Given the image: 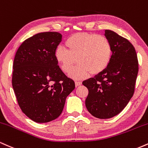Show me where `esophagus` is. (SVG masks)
Listing matches in <instances>:
<instances>
[{
  "label": "esophagus",
  "instance_id": "esophagus-1",
  "mask_svg": "<svg viewBox=\"0 0 148 148\" xmlns=\"http://www.w3.org/2000/svg\"><path fill=\"white\" fill-rule=\"evenodd\" d=\"M75 84L76 87H77V86H79L82 84V82H79V81H75Z\"/></svg>",
  "mask_w": 148,
  "mask_h": 148
}]
</instances>
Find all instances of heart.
<instances>
[{"label": "heart", "instance_id": "1", "mask_svg": "<svg viewBox=\"0 0 148 148\" xmlns=\"http://www.w3.org/2000/svg\"><path fill=\"white\" fill-rule=\"evenodd\" d=\"M65 47H59L54 58L64 73H69L77 61V65L69 73L75 79L87 77L89 73L98 75L108 66L112 56L109 40L102 35L76 33L65 41Z\"/></svg>", "mask_w": 148, "mask_h": 148}]
</instances>
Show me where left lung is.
<instances>
[{
  "label": "left lung",
  "mask_w": 148,
  "mask_h": 148,
  "mask_svg": "<svg viewBox=\"0 0 148 148\" xmlns=\"http://www.w3.org/2000/svg\"><path fill=\"white\" fill-rule=\"evenodd\" d=\"M112 56L108 66L101 73L83 81L89 94L87 109L94 117L109 119L123 110L134 95L138 72L135 48L127 39L106 30Z\"/></svg>",
  "instance_id": "8db88e82"
}]
</instances>
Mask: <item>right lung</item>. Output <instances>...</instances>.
Masks as SVG:
<instances>
[{
  "label": "right lung",
  "instance_id": "1",
  "mask_svg": "<svg viewBox=\"0 0 148 148\" xmlns=\"http://www.w3.org/2000/svg\"><path fill=\"white\" fill-rule=\"evenodd\" d=\"M62 39L57 32H43L23 42L13 64L12 87L22 112L38 123L57 118L75 82L63 73L54 58Z\"/></svg>",
  "mask_w": 148,
  "mask_h": 148
}]
</instances>
